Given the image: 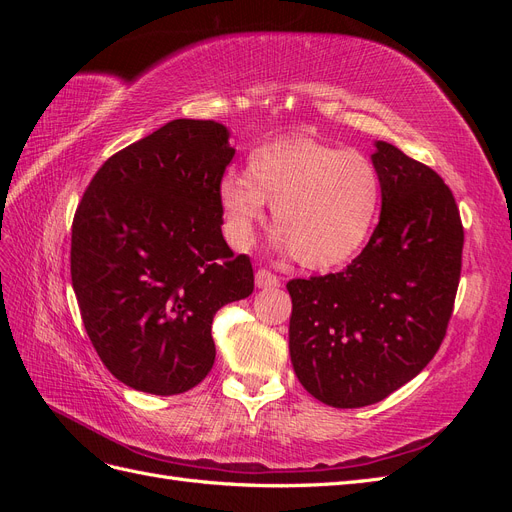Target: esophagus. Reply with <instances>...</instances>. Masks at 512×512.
<instances>
[{
    "mask_svg": "<svg viewBox=\"0 0 512 512\" xmlns=\"http://www.w3.org/2000/svg\"><path fill=\"white\" fill-rule=\"evenodd\" d=\"M254 282L258 288H275V286H280V277L273 275L267 269H258L254 275Z\"/></svg>",
    "mask_w": 512,
    "mask_h": 512,
    "instance_id": "esophagus-1",
    "label": "esophagus"
}]
</instances>
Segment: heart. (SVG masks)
<instances>
[{"label": "heart", "mask_w": 512, "mask_h": 512, "mask_svg": "<svg viewBox=\"0 0 512 512\" xmlns=\"http://www.w3.org/2000/svg\"><path fill=\"white\" fill-rule=\"evenodd\" d=\"M226 239L237 250L254 241V226L273 207V241L307 269H333L352 260L374 232L382 181L361 153L312 138H286L250 153L245 177L218 185Z\"/></svg>", "instance_id": "1"}]
</instances>
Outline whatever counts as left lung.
Segmentation results:
<instances>
[{"label": "left lung", "mask_w": 512, "mask_h": 512, "mask_svg": "<svg viewBox=\"0 0 512 512\" xmlns=\"http://www.w3.org/2000/svg\"><path fill=\"white\" fill-rule=\"evenodd\" d=\"M380 222L339 271L288 282L290 361L303 389L333 408L378 404L438 352L461 273L463 226L438 173L376 141Z\"/></svg>", "instance_id": "left-lung-1"}]
</instances>
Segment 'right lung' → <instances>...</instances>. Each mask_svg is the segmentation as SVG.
<instances>
[{
	"label": "right lung",
	"instance_id": "add662e5",
	"mask_svg": "<svg viewBox=\"0 0 512 512\" xmlns=\"http://www.w3.org/2000/svg\"><path fill=\"white\" fill-rule=\"evenodd\" d=\"M228 138L218 121H168L108 158L76 209L72 288L91 344L130 389L168 397L203 382L213 316L254 290L250 258L222 235Z\"/></svg>",
	"mask_w": 512,
	"mask_h": 512
}]
</instances>
